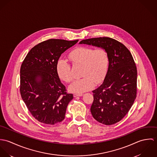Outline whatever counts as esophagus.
I'll return each mask as SVG.
<instances>
[{"mask_svg": "<svg viewBox=\"0 0 157 157\" xmlns=\"http://www.w3.org/2000/svg\"><path fill=\"white\" fill-rule=\"evenodd\" d=\"M82 94H77V93H74V94H73V95H74V97H80V96H82Z\"/></svg>", "mask_w": 157, "mask_h": 157, "instance_id": "34e87169", "label": "esophagus"}]
</instances>
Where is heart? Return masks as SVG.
I'll use <instances>...</instances> for the list:
<instances>
[{
    "instance_id": "1",
    "label": "heart",
    "mask_w": 157,
    "mask_h": 157,
    "mask_svg": "<svg viewBox=\"0 0 157 157\" xmlns=\"http://www.w3.org/2000/svg\"><path fill=\"white\" fill-rule=\"evenodd\" d=\"M68 58L73 65L82 66L81 75L83 78L72 83L69 86L71 91L82 93L104 80L109 67V57L104 49H94L90 47L80 46L72 51ZM57 72L59 78L67 83L73 80L71 65L66 60L58 62Z\"/></svg>"
}]
</instances>
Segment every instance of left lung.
<instances>
[{
	"label": "left lung",
	"instance_id": "left-lung-1",
	"mask_svg": "<svg viewBox=\"0 0 157 157\" xmlns=\"http://www.w3.org/2000/svg\"><path fill=\"white\" fill-rule=\"evenodd\" d=\"M80 44L103 48L108 53V72L103 83L92 91L90 112L99 123L113 124L124 117L136 97L137 70L133 57L123 44L108 37L85 39Z\"/></svg>",
	"mask_w": 157,
	"mask_h": 157
}]
</instances>
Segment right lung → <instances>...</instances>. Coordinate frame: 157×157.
Listing matches in <instances>:
<instances>
[{
	"mask_svg": "<svg viewBox=\"0 0 157 157\" xmlns=\"http://www.w3.org/2000/svg\"><path fill=\"white\" fill-rule=\"evenodd\" d=\"M78 41L45 40L34 46L23 61L20 72L21 97L31 115L42 123L54 124L65 118L73 95L68 94L61 83L57 65L62 54Z\"/></svg>",
	"mask_w": 157,
	"mask_h": 157,
	"instance_id": "1",
	"label": "right lung"
}]
</instances>
